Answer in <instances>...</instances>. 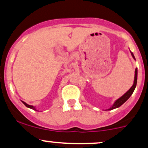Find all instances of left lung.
<instances>
[{
  "label": "left lung",
  "instance_id": "1",
  "mask_svg": "<svg viewBox=\"0 0 148 148\" xmlns=\"http://www.w3.org/2000/svg\"><path fill=\"white\" fill-rule=\"evenodd\" d=\"M131 53H132V57H133L134 60H135V57H134L133 53L131 52ZM137 74H138V71H137V69L136 68V69H135V76H134V82L133 86H132V88H131L129 90L127 91L125 95H124L122 96L121 97L119 98L118 99H117L116 101H115V103H113V106H112L110 108H108V110H113V109H114V108H118V107H120V106H121V105H123V103H125V101H126L130 97V96L132 95V93L134 92V90H135L136 86V84H137Z\"/></svg>",
  "mask_w": 148,
  "mask_h": 148
}]
</instances>
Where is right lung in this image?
Listing matches in <instances>:
<instances>
[{"label":"right lung","instance_id":"right-lung-1","mask_svg":"<svg viewBox=\"0 0 148 148\" xmlns=\"http://www.w3.org/2000/svg\"><path fill=\"white\" fill-rule=\"evenodd\" d=\"M22 102H23V104H24L25 106H26V107H28V108H32V109H33V110H35V111H37V110H36V109H35V107H34L33 106H31V105H28V104H27V103H25V102H24V101H22Z\"/></svg>","mask_w":148,"mask_h":148}]
</instances>
